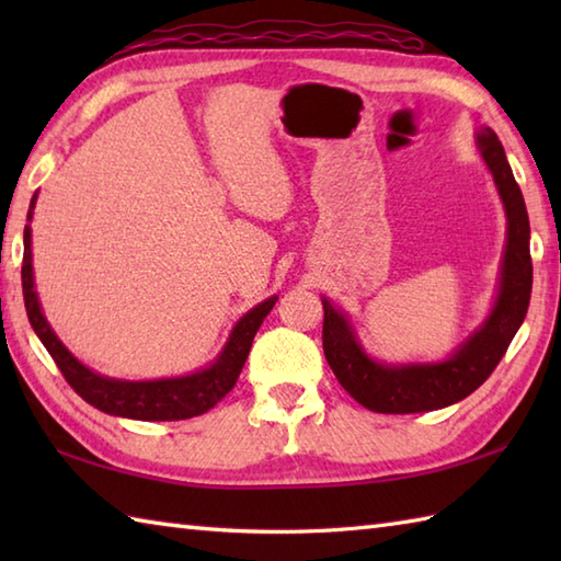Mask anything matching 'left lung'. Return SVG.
Segmentation results:
<instances>
[{
  "label": "left lung",
  "mask_w": 561,
  "mask_h": 561,
  "mask_svg": "<svg viewBox=\"0 0 561 561\" xmlns=\"http://www.w3.org/2000/svg\"><path fill=\"white\" fill-rule=\"evenodd\" d=\"M474 145L494 178L499 199L506 211V245L502 272H499V291L482 325L444 362L388 364L374 359L362 347L350 316L323 296L325 359L340 386L371 412H432L468 398L492 376L528 313L533 262L526 202L494 129H478Z\"/></svg>",
  "instance_id": "1"
}]
</instances>
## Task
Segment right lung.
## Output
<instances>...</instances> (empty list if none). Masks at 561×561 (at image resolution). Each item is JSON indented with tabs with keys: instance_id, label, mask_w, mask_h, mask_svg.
<instances>
[{
	"instance_id": "right-lung-1",
	"label": "right lung",
	"mask_w": 561,
	"mask_h": 561,
	"mask_svg": "<svg viewBox=\"0 0 561 561\" xmlns=\"http://www.w3.org/2000/svg\"><path fill=\"white\" fill-rule=\"evenodd\" d=\"M35 199H31L28 209V224L23 229V267H21V284H23V301H26V313L31 320V328L35 335L41 337L45 350L50 352L59 371L67 378V383L75 388L79 396L93 408L113 414V416H127V420H141V422H178L190 420V416L205 414L211 410L226 392H229L238 376L243 371V364L248 359L250 344H253L255 332L260 330L262 320L267 318L272 306L277 304L279 296H270L262 304L238 320L233 325L229 340H226L224 350L217 359L209 366L199 368L187 376L175 378H157V380H121L101 376L81 364L75 354H71L62 340L55 335V330L43 316V306L38 301V291H35L33 279V250H31V219L35 209Z\"/></svg>"
}]
</instances>
